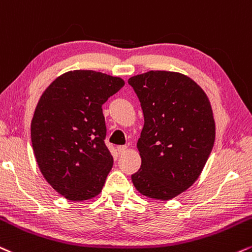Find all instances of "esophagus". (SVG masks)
Instances as JSON below:
<instances>
[{"label": "esophagus", "instance_id": "1", "mask_svg": "<svg viewBox=\"0 0 252 252\" xmlns=\"http://www.w3.org/2000/svg\"><path fill=\"white\" fill-rule=\"evenodd\" d=\"M117 151H118V154H121V155H122V154H124L126 151V145H118Z\"/></svg>", "mask_w": 252, "mask_h": 252}]
</instances>
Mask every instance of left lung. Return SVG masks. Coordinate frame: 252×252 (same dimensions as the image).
<instances>
[{
    "label": "left lung",
    "mask_w": 252,
    "mask_h": 252,
    "mask_svg": "<svg viewBox=\"0 0 252 252\" xmlns=\"http://www.w3.org/2000/svg\"><path fill=\"white\" fill-rule=\"evenodd\" d=\"M128 83L144 115L142 164L132 183L142 195L171 199L192 186L213 150L211 105L201 87L178 72L151 70Z\"/></svg>",
    "instance_id": "1"
}]
</instances>
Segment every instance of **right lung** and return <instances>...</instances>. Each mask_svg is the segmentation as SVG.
I'll return each instance as SVG.
<instances>
[{"instance_id":"1","label":"right lung","mask_w":252,"mask_h":252,"mask_svg":"<svg viewBox=\"0 0 252 252\" xmlns=\"http://www.w3.org/2000/svg\"><path fill=\"white\" fill-rule=\"evenodd\" d=\"M123 86L120 77L74 70L56 78L39 98L32 149L48 183L70 201L98 195L113 168L102 105Z\"/></svg>"}]
</instances>
